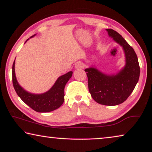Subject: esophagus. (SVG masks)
Here are the masks:
<instances>
[{
    "instance_id": "obj_1",
    "label": "esophagus",
    "mask_w": 152,
    "mask_h": 152,
    "mask_svg": "<svg viewBox=\"0 0 152 152\" xmlns=\"http://www.w3.org/2000/svg\"><path fill=\"white\" fill-rule=\"evenodd\" d=\"M76 69H82L83 67V64L81 62H77L76 63L75 66H74Z\"/></svg>"
}]
</instances>
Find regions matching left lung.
<instances>
[{
    "mask_svg": "<svg viewBox=\"0 0 152 152\" xmlns=\"http://www.w3.org/2000/svg\"><path fill=\"white\" fill-rule=\"evenodd\" d=\"M108 35L122 47L125 54V65L118 72L108 74L96 66L85 69L88 77L91 96L96 102L106 106L123 103L132 94L140 76V67L134 49L121 35L113 29H106Z\"/></svg>",
    "mask_w": 152,
    "mask_h": 152,
    "instance_id": "left-lung-1",
    "label": "left lung"
}]
</instances>
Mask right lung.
<instances>
[{
	"label": "right lung",
	"instance_id": "add662e5",
	"mask_svg": "<svg viewBox=\"0 0 152 152\" xmlns=\"http://www.w3.org/2000/svg\"><path fill=\"white\" fill-rule=\"evenodd\" d=\"M34 35L30 38L33 37ZM29 39L26 41V42ZM25 42V43H26ZM73 72L70 71L57 78L53 87L46 92L35 94L27 91L18 83L15 72V61L12 67V81L15 92L26 104L38 113H48L57 109L64 102V89L71 78Z\"/></svg>",
	"mask_w": 152,
	"mask_h": 152
}]
</instances>
